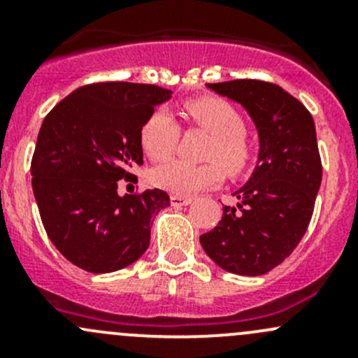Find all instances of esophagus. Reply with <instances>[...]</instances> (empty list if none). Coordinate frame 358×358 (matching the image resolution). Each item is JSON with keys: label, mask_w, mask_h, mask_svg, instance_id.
<instances>
[{"label": "esophagus", "mask_w": 358, "mask_h": 358, "mask_svg": "<svg viewBox=\"0 0 358 358\" xmlns=\"http://www.w3.org/2000/svg\"><path fill=\"white\" fill-rule=\"evenodd\" d=\"M169 201H171V206H175V208H182V206H189L192 204V197H185V196H171L169 197Z\"/></svg>", "instance_id": "esophagus-1"}]
</instances>
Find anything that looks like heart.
I'll list each match as a JSON object with an SVG mask.
<instances>
[{
	"instance_id": "heart-1",
	"label": "heart",
	"mask_w": 358,
	"mask_h": 358,
	"mask_svg": "<svg viewBox=\"0 0 358 358\" xmlns=\"http://www.w3.org/2000/svg\"><path fill=\"white\" fill-rule=\"evenodd\" d=\"M185 112L196 124L213 135L208 159L220 161L234 175L248 168L251 149L244 138V119L229 102L204 96L187 102ZM178 133V124L168 110H154L140 129L143 152L156 162L166 161L175 152ZM150 178L159 189L175 196H190L218 187L223 182V168L218 162L194 166L183 161H171L154 169Z\"/></svg>"
}]
</instances>
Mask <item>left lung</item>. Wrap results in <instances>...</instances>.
I'll return each mask as SVG.
<instances>
[{"label": "left lung", "mask_w": 358, "mask_h": 358, "mask_svg": "<svg viewBox=\"0 0 358 358\" xmlns=\"http://www.w3.org/2000/svg\"><path fill=\"white\" fill-rule=\"evenodd\" d=\"M239 103L258 131V161L232 194L218 225L201 236L206 255L227 272L263 275L294 251L308 229L322 182L313 117L299 100L272 83H208Z\"/></svg>", "instance_id": "1"}]
</instances>
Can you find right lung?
<instances>
[{
  "instance_id": "1",
  "label": "right lung",
  "mask_w": 358,
  "mask_h": 358,
  "mask_svg": "<svg viewBox=\"0 0 358 358\" xmlns=\"http://www.w3.org/2000/svg\"><path fill=\"white\" fill-rule=\"evenodd\" d=\"M171 90L96 83L74 90L43 121L31 162L32 192L53 246L92 273L135 263L169 206L164 190L119 196L117 182L143 164L140 129Z\"/></svg>"
}]
</instances>
